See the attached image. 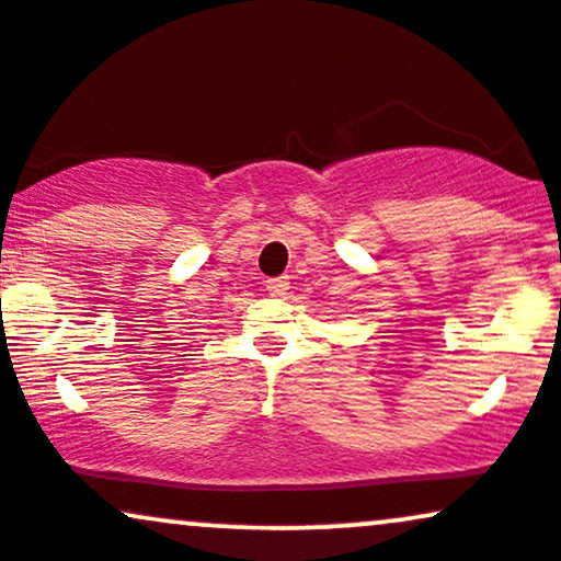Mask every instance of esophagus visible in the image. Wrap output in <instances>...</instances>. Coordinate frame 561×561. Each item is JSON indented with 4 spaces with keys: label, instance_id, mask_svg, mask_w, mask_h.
Segmentation results:
<instances>
[{
    "label": "esophagus",
    "instance_id": "1",
    "mask_svg": "<svg viewBox=\"0 0 561 561\" xmlns=\"http://www.w3.org/2000/svg\"><path fill=\"white\" fill-rule=\"evenodd\" d=\"M265 288L273 296H286L288 291V278H267L265 280Z\"/></svg>",
    "mask_w": 561,
    "mask_h": 561
}]
</instances>
